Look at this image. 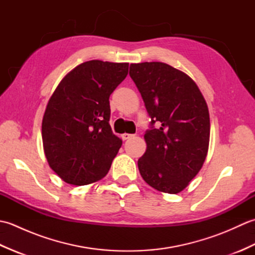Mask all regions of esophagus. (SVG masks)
<instances>
[{"label": "esophagus", "mask_w": 255, "mask_h": 255, "mask_svg": "<svg viewBox=\"0 0 255 255\" xmlns=\"http://www.w3.org/2000/svg\"><path fill=\"white\" fill-rule=\"evenodd\" d=\"M133 136V134H130V133H123L122 134V139L123 140H127L129 138H131Z\"/></svg>", "instance_id": "obj_1"}]
</instances>
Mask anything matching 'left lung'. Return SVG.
I'll list each match as a JSON object with an SVG mask.
<instances>
[{
    "mask_svg": "<svg viewBox=\"0 0 255 255\" xmlns=\"http://www.w3.org/2000/svg\"><path fill=\"white\" fill-rule=\"evenodd\" d=\"M129 75L151 118L144 133L147 150L138 160L140 174L160 192L180 193L197 175L208 152L206 101L187 74L163 62L132 63Z\"/></svg>",
    "mask_w": 255,
    "mask_h": 255,
    "instance_id": "left-lung-1",
    "label": "left lung"
}]
</instances>
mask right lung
<instances>
[{
	"label": "right lung",
	"instance_id": "1",
	"mask_svg": "<svg viewBox=\"0 0 255 255\" xmlns=\"http://www.w3.org/2000/svg\"><path fill=\"white\" fill-rule=\"evenodd\" d=\"M129 63L91 60L70 71L53 92L42 118L48 163L72 185L100 181L110 171L122 139L113 133L110 96Z\"/></svg>",
	"mask_w": 255,
	"mask_h": 255
}]
</instances>
